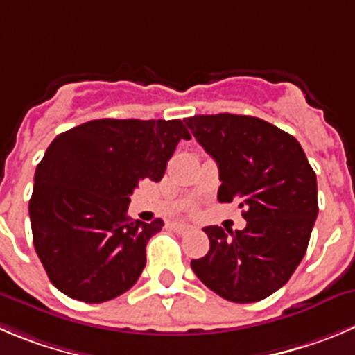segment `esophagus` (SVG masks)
Returning <instances> with one entry per match:
<instances>
[{"instance_id": "obj_1", "label": "esophagus", "mask_w": 355, "mask_h": 355, "mask_svg": "<svg viewBox=\"0 0 355 355\" xmlns=\"http://www.w3.org/2000/svg\"><path fill=\"white\" fill-rule=\"evenodd\" d=\"M171 230L178 234H184V233H187V231H191V226H187V224H182V223H173L171 224Z\"/></svg>"}]
</instances>
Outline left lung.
Segmentation results:
<instances>
[{"label":"left lung","mask_w":355,"mask_h":355,"mask_svg":"<svg viewBox=\"0 0 355 355\" xmlns=\"http://www.w3.org/2000/svg\"><path fill=\"white\" fill-rule=\"evenodd\" d=\"M218 166L217 200L236 201L241 231L205 227L210 250L191 268L201 282L233 303H256L278 291L306 252L315 224L317 177L300 141L250 115L184 119Z\"/></svg>","instance_id":"1"}]
</instances>
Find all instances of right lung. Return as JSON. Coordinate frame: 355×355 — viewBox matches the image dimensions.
Masks as SVG:
<instances>
[{
	"label": "right lung",
	"instance_id": "add662e5",
	"mask_svg": "<svg viewBox=\"0 0 355 355\" xmlns=\"http://www.w3.org/2000/svg\"><path fill=\"white\" fill-rule=\"evenodd\" d=\"M184 122L96 119L54 138L36 166L29 200L33 243L51 282L85 303L131 289L145 268V247L164 223L128 215L138 182H159Z\"/></svg>",
	"mask_w": 355,
	"mask_h": 355
}]
</instances>
